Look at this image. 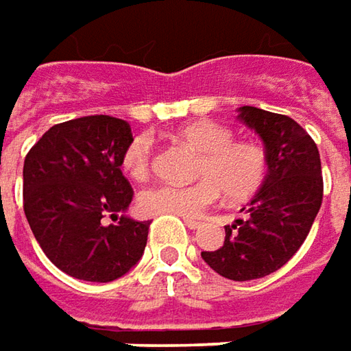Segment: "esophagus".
Wrapping results in <instances>:
<instances>
[{"label": "esophagus", "instance_id": "esophagus-1", "mask_svg": "<svg viewBox=\"0 0 351 351\" xmlns=\"http://www.w3.org/2000/svg\"><path fill=\"white\" fill-rule=\"evenodd\" d=\"M185 224H187V228H191V230H197V228H201L203 224L197 223V221H191V219H185Z\"/></svg>", "mask_w": 351, "mask_h": 351}]
</instances>
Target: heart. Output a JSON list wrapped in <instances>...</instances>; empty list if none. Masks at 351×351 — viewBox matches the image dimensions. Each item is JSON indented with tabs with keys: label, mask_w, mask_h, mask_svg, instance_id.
<instances>
[{
	"label": "heart",
	"mask_w": 351,
	"mask_h": 351,
	"mask_svg": "<svg viewBox=\"0 0 351 351\" xmlns=\"http://www.w3.org/2000/svg\"><path fill=\"white\" fill-rule=\"evenodd\" d=\"M176 136L201 152L193 183H160L138 195V209L146 215H176L197 219L221 201H242L260 189L267 173V154L258 142L234 141L228 127L215 121H193L178 128ZM128 178L142 182L152 168V138L138 134L128 142L121 156Z\"/></svg>",
	"instance_id": "obj_1"
}]
</instances>
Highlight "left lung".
Wrapping results in <instances>:
<instances>
[{"label": "left lung", "mask_w": 351, "mask_h": 351, "mask_svg": "<svg viewBox=\"0 0 351 351\" xmlns=\"http://www.w3.org/2000/svg\"><path fill=\"white\" fill-rule=\"evenodd\" d=\"M238 119L263 142L267 173L248 203V219L224 226V244L201 258L232 281L277 271L301 248L322 203V168L315 141L291 117L244 105Z\"/></svg>", "instance_id": "obj_1"}]
</instances>
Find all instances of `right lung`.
<instances>
[{"label": "right lung", "instance_id": "1", "mask_svg": "<svg viewBox=\"0 0 351 351\" xmlns=\"http://www.w3.org/2000/svg\"><path fill=\"white\" fill-rule=\"evenodd\" d=\"M130 141L123 119L80 117L48 128L25 158V217L48 260L75 279L115 281L144 254L150 223L125 215L134 191L121 156Z\"/></svg>", "mask_w": 351, "mask_h": 351}]
</instances>
